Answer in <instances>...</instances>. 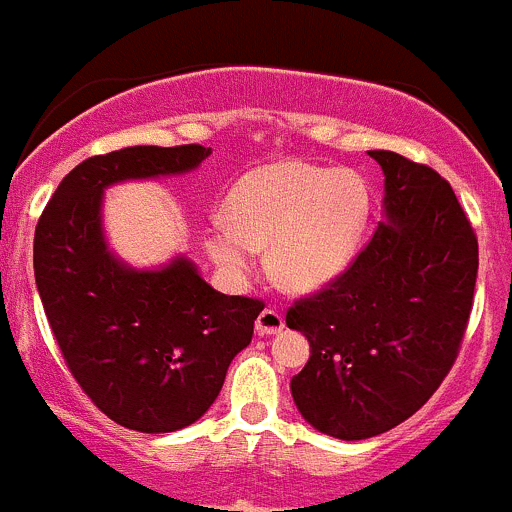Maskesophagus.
I'll list each match as a JSON object with an SVG mask.
<instances>
[{
    "mask_svg": "<svg viewBox=\"0 0 512 512\" xmlns=\"http://www.w3.org/2000/svg\"><path fill=\"white\" fill-rule=\"evenodd\" d=\"M278 331H283V316L273 308H263L256 318V333L258 336H273Z\"/></svg>",
    "mask_w": 512,
    "mask_h": 512,
    "instance_id": "obj_1",
    "label": "esophagus"
}]
</instances>
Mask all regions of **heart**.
Returning a JSON list of instances; mask_svg holds the SVG:
<instances>
[{
    "instance_id": "1",
    "label": "heart",
    "mask_w": 512,
    "mask_h": 512,
    "mask_svg": "<svg viewBox=\"0 0 512 512\" xmlns=\"http://www.w3.org/2000/svg\"><path fill=\"white\" fill-rule=\"evenodd\" d=\"M371 219V189L353 169L276 161L241 176L226 216L204 231V249L241 276L266 246V266L283 288L311 293L336 281L356 256Z\"/></svg>"
}]
</instances>
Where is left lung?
Returning <instances> with one entry per match:
<instances>
[{"label":"left lung","instance_id":"1","mask_svg":"<svg viewBox=\"0 0 512 512\" xmlns=\"http://www.w3.org/2000/svg\"><path fill=\"white\" fill-rule=\"evenodd\" d=\"M368 156L386 176L371 244L286 313L311 346L291 378L293 403L341 440L386 433L433 396L458 356L478 276V239L448 181L396 151Z\"/></svg>","mask_w":512,"mask_h":512}]
</instances>
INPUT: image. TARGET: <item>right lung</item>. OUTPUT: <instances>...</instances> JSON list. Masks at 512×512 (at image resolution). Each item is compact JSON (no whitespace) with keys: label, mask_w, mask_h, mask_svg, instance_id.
I'll list each match as a JSON object with an SVG mask.
<instances>
[{"label":"right lung","mask_w":512,"mask_h":512,"mask_svg":"<svg viewBox=\"0 0 512 512\" xmlns=\"http://www.w3.org/2000/svg\"><path fill=\"white\" fill-rule=\"evenodd\" d=\"M211 149L126 146L69 171L34 231V278L69 371L101 413L139 433L199 421L254 336L263 303L226 296L189 256L136 268L109 249L104 191L199 169Z\"/></svg>","instance_id":"obj_1"}]
</instances>
